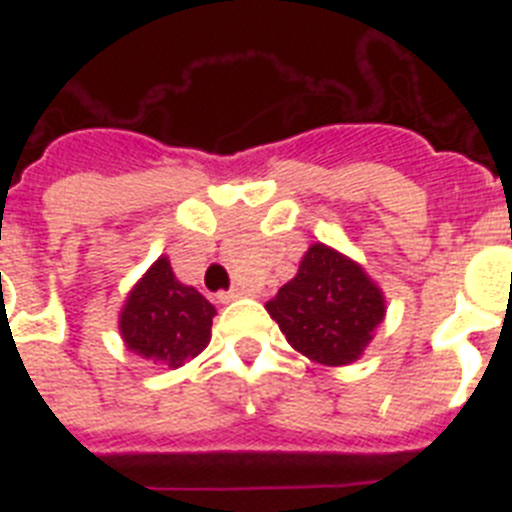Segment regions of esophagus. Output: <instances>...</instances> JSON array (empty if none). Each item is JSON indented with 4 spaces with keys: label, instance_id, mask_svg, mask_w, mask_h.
I'll return each instance as SVG.
<instances>
[{
    "label": "esophagus",
    "instance_id": "obj_1",
    "mask_svg": "<svg viewBox=\"0 0 512 512\" xmlns=\"http://www.w3.org/2000/svg\"><path fill=\"white\" fill-rule=\"evenodd\" d=\"M246 295V289L243 287H233V289H228V292H220V295H217V300L220 302H233V300H238V297H243Z\"/></svg>",
    "mask_w": 512,
    "mask_h": 512
}]
</instances>
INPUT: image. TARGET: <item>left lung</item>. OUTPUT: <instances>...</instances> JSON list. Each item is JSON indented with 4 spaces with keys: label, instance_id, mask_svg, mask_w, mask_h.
I'll return each mask as SVG.
<instances>
[{
    "label": "left lung",
    "instance_id": "obj_1",
    "mask_svg": "<svg viewBox=\"0 0 512 512\" xmlns=\"http://www.w3.org/2000/svg\"><path fill=\"white\" fill-rule=\"evenodd\" d=\"M266 310L292 348L318 364L341 366L361 356L384 318V297L364 269L333 248L315 243L300 271Z\"/></svg>",
    "mask_w": 512,
    "mask_h": 512
}]
</instances>
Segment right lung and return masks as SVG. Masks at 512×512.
<instances>
[{"label": "right lung", "instance_id": "right-lung-1", "mask_svg": "<svg viewBox=\"0 0 512 512\" xmlns=\"http://www.w3.org/2000/svg\"><path fill=\"white\" fill-rule=\"evenodd\" d=\"M212 318L215 307L158 259L122 307L120 333L130 351L176 369L210 343Z\"/></svg>", "mask_w": 512, "mask_h": 512}]
</instances>
